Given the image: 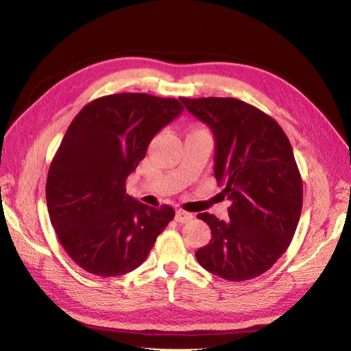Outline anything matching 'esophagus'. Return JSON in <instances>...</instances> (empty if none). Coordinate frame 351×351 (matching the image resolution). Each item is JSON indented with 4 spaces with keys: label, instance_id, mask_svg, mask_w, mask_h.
Listing matches in <instances>:
<instances>
[{
    "label": "esophagus",
    "instance_id": "esophagus-1",
    "mask_svg": "<svg viewBox=\"0 0 351 351\" xmlns=\"http://www.w3.org/2000/svg\"><path fill=\"white\" fill-rule=\"evenodd\" d=\"M193 219V214L184 211V210H176V217L175 220L178 223H189Z\"/></svg>",
    "mask_w": 351,
    "mask_h": 351
}]
</instances>
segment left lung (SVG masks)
I'll return each instance as SVG.
<instances>
[{"label": "left lung", "instance_id": "obj_1", "mask_svg": "<svg viewBox=\"0 0 351 351\" xmlns=\"http://www.w3.org/2000/svg\"><path fill=\"white\" fill-rule=\"evenodd\" d=\"M215 137L214 176L230 200L229 220L197 214L211 241L196 252L221 279L258 278L274 265L295 234L303 182L287 134L271 116L235 98H181Z\"/></svg>", "mask_w": 351, "mask_h": 351}]
</instances>
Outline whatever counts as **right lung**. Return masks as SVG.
I'll return each mask as SVG.
<instances>
[{
	"instance_id": "right-lung-1",
	"label": "right lung",
	"mask_w": 351,
	"mask_h": 351,
	"mask_svg": "<svg viewBox=\"0 0 351 351\" xmlns=\"http://www.w3.org/2000/svg\"><path fill=\"white\" fill-rule=\"evenodd\" d=\"M173 98L114 93L88 102L71 122L51 161V225L73 263L114 278L145 263L175 210L126 195L125 182L162 126L182 113Z\"/></svg>"
}]
</instances>
